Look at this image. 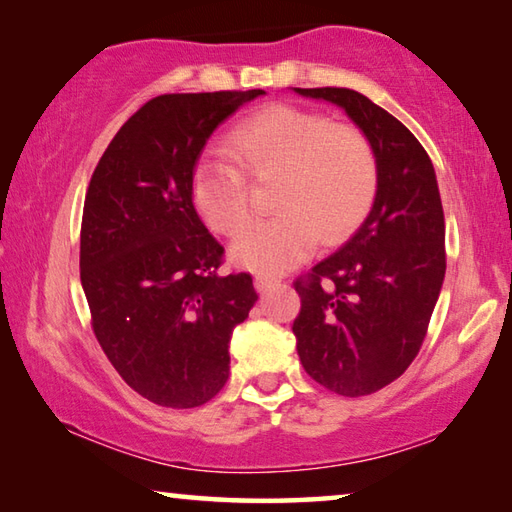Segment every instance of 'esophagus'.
Listing matches in <instances>:
<instances>
[{"mask_svg":"<svg viewBox=\"0 0 512 512\" xmlns=\"http://www.w3.org/2000/svg\"><path fill=\"white\" fill-rule=\"evenodd\" d=\"M277 282H280V280H277V277H273V275H264V273L255 275V287H257V291H268L271 287H275Z\"/></svg>","mask_w":512,"mask_h":512,"instance_id":"esophagus-1","label":"esophagus"}]
</instances>
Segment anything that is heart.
I'll use <instances>...</instances> for the list:
<instances>
[{"label": "heart", "mask_w": 512, "mask_h": 512, "mask_svg": "<svg viewBox=\"0 0 512 512\" xmlns=\"http://www.w3.org/2000/svg\"><path fill=\"white\" fill-rule=\"evenodd\" d=\"M230 144L242 167L205 162L194 178V203L214 232L237 235L250 221V178L277 180V216L253 223L232 244L241 266L284 273L311 255L316 241L348 239L375 205L379 155L363 128L336 124L323 112L289 103L266 106L241 121Z\"/></svg>", "instance_id": "b5f03b06"}]
</instances>
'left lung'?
Returning a JSON list of instances; mask_svg holds the SVG:
<instances>
[{
	"label": "left lung",
	"instance_id": "1",
	"mask_svg": "<svg viewBox=\"0 0 512 512\" xmlns=\"http://www.w3.org/2000/svg\"><path fill=\"white\" fill-rule=\"evenodd\" d=\"M341 106L379 155V192L345 244L296 277L298 357L327 391L361 397L418 357L445 280V214L436 171L391 112L348 88H296Z\"/></svg>",
	"mask_w": 512,
	"mask_h": 512
}]
</instances>
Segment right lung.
I'll return each mask as SVG.
<instances>
[{
    "label": "right lung",
    "instance_id": "add662e5",
    "mask_svg": "<svg viewBox=\"0 0 512 512\" xmlns=\"http://www.w3.org/2000/svg\"><path fill=\"white\" fill-rule=\"evenodd\" d=\"M264 90L160 94L119 128L94 169L81 221V284L94 336L119 377L167 409L210 402L228 343L257 291L221 273L225 248L194 207V167L221 121Z\"/></svg>",
    "mask_w": 512,
    "mask_h": 512
}]
</instances>
